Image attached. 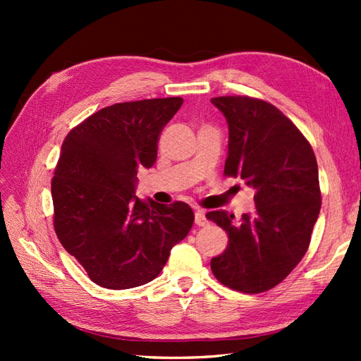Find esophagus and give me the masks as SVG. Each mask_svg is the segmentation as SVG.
Wrapping results in <instances>:
<instances>
[{"label": "esophagus", "mask_w": 361, "mask_h": 361, "mask_svg": "<svg viewBox=\"0 0 361 361\" xmlns=\"http://www.w3.org/2000/svg\"><path fill=\"white\" fill-rule=\"evenodd\" d=\"M195 224L198 226L208 225V217H206V212L203 209H197L195 211Z\"/></svg>", "instance_id": "obj_1"}]
</instances>
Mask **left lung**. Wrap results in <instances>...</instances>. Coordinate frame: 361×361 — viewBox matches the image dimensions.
<instances>
[{
  "instance_id": "obj_1",
  "label": "left lung",
  "mask_w": 361,
  "mask_h": 361,
  "mask_svg": "<svg viewBox=\"0 0 361 361\" xmlns=\"http://www.w3.org/2000/svg\"><path fill=\"white\" fill-rule=\"evenodd\" d=\"M228 122L225 175L255 189L256 209L206 217L228 233V247L211 259L224 286L260 293L278 286L309 248L321 209L318 164L312 145L286 114L248 96L212 97Z\"/></svg>"
}]
</instances>
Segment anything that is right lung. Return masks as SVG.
<instances>
[{
    "instance_id": "right-lung-1",
    "label": "right lung",
    "mask_w": 361,
    "mask_h": 361,
    "mask_svg": "<svg viewBox=\"0 0 361 361\" xmlns=\"http://www.w3.org/2000/svg\"><path fill=\"white\" fill-rule=\"evenodd\" d=\"M181 104V97L114 104L74 127L62 144L51 185L54 229L104 288L155 279L192 228L189 204L135 195L137 169L155 164L158 136Z\"/></svg>"
}]
</instances>
